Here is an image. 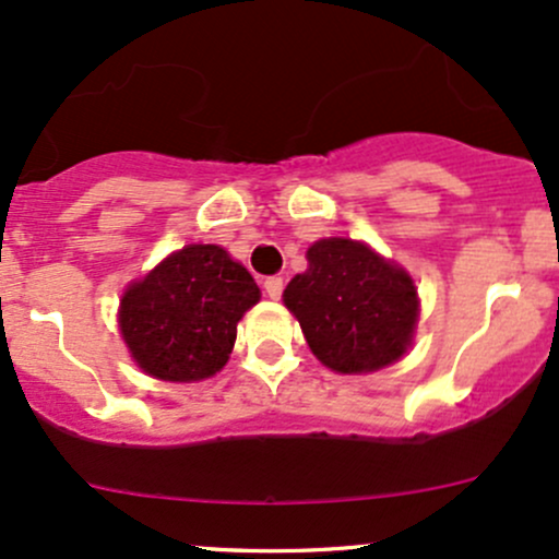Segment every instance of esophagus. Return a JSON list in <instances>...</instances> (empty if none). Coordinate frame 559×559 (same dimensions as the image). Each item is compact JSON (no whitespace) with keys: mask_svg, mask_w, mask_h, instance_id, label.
Here are the masks:
<instances>
[{"mask_svg":"<svg viewBox=\"0 0 559 559\" xmlns=\"http://www.w3.org/2000/svg\"><path fill=\"white\" fill-rule=\"evenodd\" d=\"M265 294L270 299H281V294H284V278H281V275H270V278H265Z\"/></svg>","mask_w":559,"mask_h":559,"instance_id":"1","label":"esophagus"}]
</instances>
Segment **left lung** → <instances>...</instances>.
I'll return each instance as SVG.
<instances>
[{
  "label": "left lung",
  "instance_id": "8db88e82",
  "mask_svg": "<svg viewBox=\"0 0 559 559\" xmlns=\"http://www.w3.org/2000/svg\"><path fill=\"white\" fill-rule=\"evenodd\" d=\"M284 305L312 355L336 373H369L401 360L419 318L406 270L353 238L312 243L308 270L289 281Z\"/></svg>",
  "mask_w": 559,
  "mask_h": 559
}]
</instances>
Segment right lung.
Here are the masks:
<instances>
[{
    "mask_svg": "<svg viewBox=\"0 0 559 559\" xmlns=\"http://www.w3.org/2000/svg\"><path fill=\"white\" fill-rule=\"evenodd\" d=\"M260 286L223 247L171 251L121 297L119 326L134 364L164 382H201L228 364L236 326Z\"/></svg>",
    "mask_w": 559,
    "mask_h": 559,
    "instance_id": "add662e5",
    "label": "right lung"
}]
</instances>
